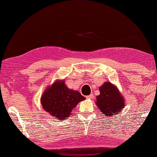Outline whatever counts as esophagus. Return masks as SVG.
I'll list each match as a JSON object with an SVG mask.
<instances>
[{
	"label": "esophagus",
	"instance_id": "obj_1",
	"mask_svg": "<svg viewBox=\"0 0 157 157\" xmlns=\"http://www.w3.org/2000/svg\"><path fill=\"white\" fill-rule=\"evenodd\" d=\"M86 98L88 99H92L93 98V94H90V95H88V96H86Z\"/></svg>",
	"mask_w": 157,
	"mask_h": 157
}]
</instances>
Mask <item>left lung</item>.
Masks as SVG:
<instances>
[{"instance_id": "left-lung-1", "label": "left lung", "mask_w": 157, "mask_h": 157, "mask_svg": "<svg viewBox=\"0 0 157 157\" xmlns=\"http://www.w3.org/2000/svg\"><path fill=\"white\" fill-rule=\"evenodd\" d=\"M99 91L95 103L104 115L110 117L122 111L125 100L116 86L105 82L99 87Z\"/></svg>"}]
</instances>
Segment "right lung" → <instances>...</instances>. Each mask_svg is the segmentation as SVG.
I'll use <instances>...</instances> for the list:
<instances>
[{
  "instance_id": "obj_1",
  "label": "right lung",
  "mask_w": 157,
  "mask_h": 157,
  "mask_svg": "<svg viewBox=\"0 0 157 157\" xmlns=\"http://www.w3.org/2000/svg\"><path fill=\"white\" fill-rule=\"evenodd\" d=\"M85 97L78 90L69 89L64 79H57L45 89L41 97L42 107L58 121L71 116L72 110Z\"/></svg>"
}]
</instances>
